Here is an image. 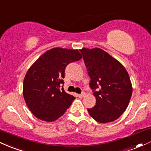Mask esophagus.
<instances>
[{
    "instance_id": "34e87169",
    "label": "esophagus",
    "mask_w": 151,
    "mask_h": 151,
    "mask_svg": "<svg viewBox=\"0 0 151 151\" xmlns=\"http://www.w3.org/2000/svg\"><path fill=\"white\" fill-rule=\"evenodd\" d=\"M77 96H79V97H80V98H82V97H84V96H85V93H84V92H82V93H80V94H78Z\"/></svg>"
}]
</instances>
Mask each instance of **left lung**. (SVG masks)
<instances>
[{
    "label": "left lung",
    "mask_w": 151,
    "mask_h": 151,
    "mask_svg": "<svg viewBox=\"0 0 151 151\" xmlns=\"http://www.w3.org/2000/svg\"><path fill=\"white\" fill-rule=\"evenodd\" d=\"M80 52L96 98V105L87 109L89 115L102 124L116 120L127 109L132 95L127 71L121 62L100 48H82Z\"/></svg>",
    "instance_id": "8db88e82"
}]
</instances>
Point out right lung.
Wrapping results in <instances>:
<instances>
[{
  "label": "right lung",
  "instance_id": "right-lung-1",
  "mask_svg": "<svg viewBox=\"0 0 151 151\" xmlns=\"http://www.w3.org/2000/svg\"><path fill=\"white\" fill-rule=\"evenodd\" d=\"M81 58L78 50L55 47L41 55L29 68L24 78L22 93L35 116L52 122L65 113L75 99L62 86L65 68Z\"/></svg>",
  "mask_w": 151,
  "mask_h": 151
}]
</instances>
